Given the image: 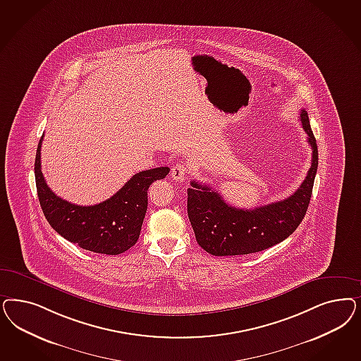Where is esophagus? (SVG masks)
<instances>
[{"label": "esophagus", "mask_w": 361, "mask_h": 361, "mask_svg": "<svg viewBox=\"0 0 361 361\" xmlns=\"http://www.w3.org/2000/svg\"><path fill=\"white\" fill-rule=\"evenodd\" d=\"M171 176L174 180H185L187 176V166L185 163L179 162L171 169Z\"/></svg>", "instance_id": "1"}]
</instances>
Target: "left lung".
Listing matches in <instances>:
<instances>
[{
	"label": "left lung",
	"mask_w": 361,
	"mask_h": 361,
	"mask_svg": "<svg viewBox=\"0 0 361 361\" xmlns=\"http://www.w3.org/2000/svg\"><path fill=\"white\" fill-rule=\"evenodd\" d=\"M300 121L312 149V161L305 179L291 197L256 209H238L224 202L218 191L191 180L187 214L204 251L215 256L254 254L283 242L299 227L311 200L319 163L317 145L304 109Z\"/></svg>",
	"instance_id": "obj_1"
}]
</instances>
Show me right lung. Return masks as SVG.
Masks as SVG:
<instances>
[{
    "label": "right lung",
    "instance_id": "obj_1",
    "mask_svg": "<svg viewBox=\"0 0 361 361\" xmlns=\"http://www.w3.org/2000/svg\"><path fill=\"white\" fill-rule=\"evenodd\" d=\"M42 140L35 154V185L49 224L66 240L97 254L119 255L135 245L147 209V190L170 169L140 171L111 198L94 206H78L59 198L47 186L41 171Z\"/></svg>",
    "mask_w": 361,
    "mask_h": 361
}]
</instances>
